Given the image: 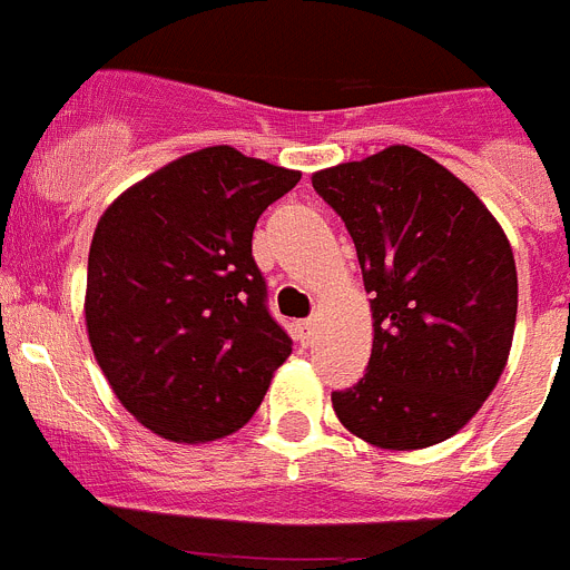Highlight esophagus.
<instances>
[{"instance_id":"obj_1","label":"esophagus","mask_w":570,"mask_h":570,"mask_svg":"<svg viewBox=\"0 0 570 570\" xmlns=\"http://www.w3.org/2000/svg\"><path fill=\"white\" fill-rule=\"evenodd\" d=\"M314 325H316L314 320L296 322V331H299V340H302V342H308V340H311V334H314Z\"/></svg>"}]
</instances>
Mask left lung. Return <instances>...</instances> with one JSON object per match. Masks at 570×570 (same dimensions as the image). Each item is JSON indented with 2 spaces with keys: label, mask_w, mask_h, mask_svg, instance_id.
Here are the masks:
<instances>
[{
  "label": "left lung",
  "mask_w": 570,
  "mask_h": 570,
  "mask_svg": "<svg viewBox=\"0 0 570 570\" xmlns=\"http://www.w3.org/2000/svg\"><path fill=\"white\" fill-rule=\"evenodd\" d=\"M356 245L374 320L367 374L331 402L367 445L445 442L491 396L517 325V262L482 199L436 159L391 145L311 176Z\"/></svg>",
  "instance_id": "1"
}]
</instances>
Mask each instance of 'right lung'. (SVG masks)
I'll use <instances>...</instances> for the list:
<instances>
[{
  "label": "right lung",
  "instance_id": "add662e5",
  "mask_svg": "<svg viewBox=\"0 0 570 570\" xmlns=\"http://www.w3.org/2000/svg\"><path fill=\"white\" fill-rule=\"evenodd\" d=\"M299 176L214 145L130 185L99 216L88 340L116 400L156 436L199 445L234 434L291 356L250 239Z\"/></svg>",
  "mask_w": 570,
  "mask_h": 570
}]
</instances>
